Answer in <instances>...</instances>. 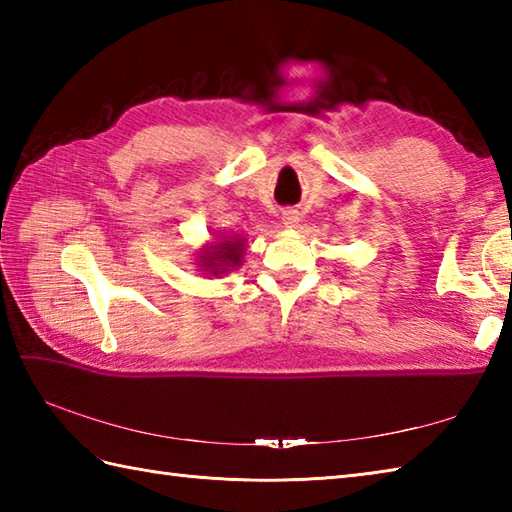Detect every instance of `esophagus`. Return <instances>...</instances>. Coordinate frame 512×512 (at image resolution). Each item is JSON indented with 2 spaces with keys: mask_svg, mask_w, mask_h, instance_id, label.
<instances>
[{
  "mask_svg": "<svg viewBox=\"0 0 512 512\" xmlns=\"http://www.w3.org/2000/svg\"><path fill=\"white\" fill-rule=\"evenodd\" d=\"M281 217H284V226L286 228H297V224L301 220V213L297 209H286Z\"/></svg>",
  "mask_w": 512,
  "mask_h": 512,
  "instance_id": "34e87169",
  "label": "esophagus"
}]
</instances>
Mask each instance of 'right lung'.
Returning a JSON list of instances; mask_svg holds the SVG:
<instances>
[{
    "label": "right lung",
    "instance_id": "add662e5",
    "mask_svg": "<svg viewBox=\"0 0 512 512\" xmlns=\"http://www.w3.org/2000/svg\"><path fill=\"white\" fill-rule=\"evenodd\" d=\"M246 239L239 235L233 237H220V242L211 246H202L198 255V266L204 273L213 277H220L222 273H228L231 268H237L242 264V255L246 250Z\"/></svg>",
    "mask_w": 512,
    "mask_h": 512
}]
</instances>
